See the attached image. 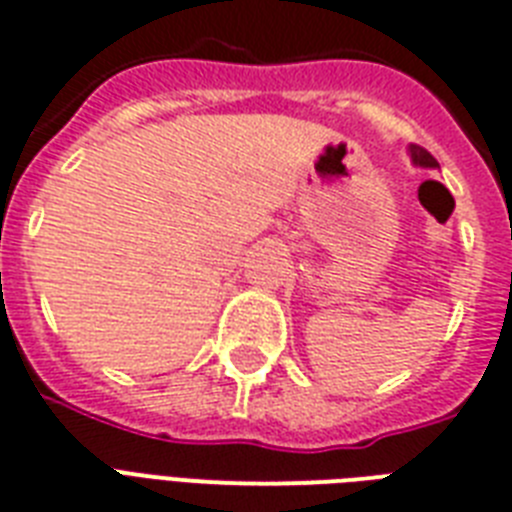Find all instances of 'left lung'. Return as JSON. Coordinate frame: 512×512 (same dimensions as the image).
<instances>
[{"label": "left lung", "mask_w": 512, "mask_h": 512, "mask_svg": "<svg viewBox=\"0 0 512 512\" xmlns=\"http://www.w3.org/2000/svg\"><path fill=\"white\" fill-rule=\"evenodd\" d=\"M410 155L415 166H423V169H436V166H439V161H436V158H433L428 150H423L420 145H410Z\"/></svg>", "instance_id": "obj_1"}]
</instances>
